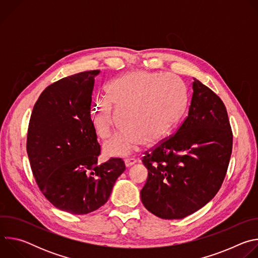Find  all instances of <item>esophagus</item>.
Listing matches in <instances>:
<instances>
[{
  "label": "esophagus",
  "mask_w": 258,
  "mask_h": 258,
  "mask_svg": "<svg viewBox=\"0 0 258 258\" xmlns=\"http://www.w3.org/2000/svg\"><path fill=\"white\" fill-rule=\"evenodd\" d=\"M137 162V159L136 158H125L124 159V163H125V165L128 167V166H132L133 164H135Z\"/></svg>",
  "instance_id": "obj_1"
}]
</instances>
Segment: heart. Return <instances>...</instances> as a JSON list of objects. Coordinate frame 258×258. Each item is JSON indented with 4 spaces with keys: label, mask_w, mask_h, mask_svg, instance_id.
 <instances>
[{
    "label": "heart",
    "mask_w": 258,
    "mask_h": 258,
    "mask_svg": "<svg viewBox=\"0 0 258 258\" xmlns=\"http://www.w3.org/2000/svg\"><path fill=\"white\" fill-rule=\"evenodd\" d=\"M186 105V88L176 78L133 71L109 83L106 99L95 108L94 123L105 140L119 125V116L122 131L106 147L111 153L126 155L142 143L152 144L165 137L180 120Z\"/></svg>",
    "instance_id": "heart-1"
}]
</instances>
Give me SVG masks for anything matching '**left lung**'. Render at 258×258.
<instances>
[{
	"instance_id": "8db88e82",
	"label": "left lung",
	"mask_w": 258,
	"mask_h": 258,
	"mask_svg": "<svg viewBox=\"0 0 258 258\" xmlns=\"http://www.w3.org/2000/svg\"><path fill=\"white\" fill-rule=\"evenodd\" d=\"M192 87L188 116L142 157L148 178L141 200L163 219L183 218L207 204L222 187L231 159L233 132L224 102L196 79Z\"/></svg>"
}]
</instances>
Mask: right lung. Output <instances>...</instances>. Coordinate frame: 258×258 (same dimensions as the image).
I'll return each mask as SVG.
<instances>
[{
	"label": "right lung",
	"instance_id": "1",
	"mask_svg": "<svg viewBox=\"0 0 258 258\" xmlns=\"http://www.w3.org/2000/svg\"><path fill=\"white\" fill-rule=\"evenodd\" d=\"M80 72L47 87L29 119L26 151L34 179L60 210L87 214L109 199L125 170L121 158L98 164L101 146L91 117L95 78Z\"/></svg>",
	"mask_w": 258,
	"mask_h": 258
}]
</instances>
